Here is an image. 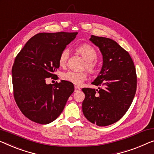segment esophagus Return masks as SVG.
<instances>
[{
    "instance_id": "esophagus-1",
    "label": "esophagus",
    "mask_w": 154,
    "mask_h": 154,
    "mask_svg": "<svg viewBox=\"0 0 154 154\" xmlns=\"http://www.w3.org/2000/svg\"><path fill=\"white\" fill-rule=\"evenodd\" d=\"M80 90H81V89H80L79 86H75V92H77V91H79Z\"/></svg>"
}]
</instances>
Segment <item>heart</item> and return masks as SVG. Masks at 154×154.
I'll use <instances>...</instances> for the list:
<instances>
[{
	"instance_id": "obj_1",
	"label": "heart",
	"mask_w": 154,
	"mask_h": 154,
	"mask_svg": "<svg viewBox=\"0 0 154 154\" xmlns=\"http://www.w3.org/2000/svg\"><path fill=\"white\" fill-rule=\"evenodd\" d=\"M78 53L86 60L84 66L89 72L92 73L97 71V64L95 60L97 57V53L95 48L88 44H83L79 45L76 48ZM68 57V51L66 49L63 50L61 52L59 57V64L60 66L66 65ZM61 77L64 80L70 82L75 85H80L82 82L87 79V74L85 72H75V71H68L64 72L61 75Z\"/></svg>"
}]
</instances>
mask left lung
<instances>
[{"mask_svg":"<svg viewBox=\"0 0 154 154\" xmlns=\"http://www.w3.org/2000/svg\"><path fill=\"white\" fill-rule=\"evenodd\" d=\"M89 40L102 54V69L92 82L101 88H82V111L91 122L105 127L120 120L129 109L136 92V68L128 52L115 41L94 35Z\"/></svg>","mask_w":154,"mask_h":154,"instance_id":"left-lung-1","label":"left lung"}]
</instances>
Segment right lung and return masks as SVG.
<instances>
[{"mask_svg":"<svg viewBox=\"0 0 154 154\" xmlns=\"http://www.w3.org/2000/svg\"><path fill=\"white\" fill-rule=\"evenodd\" d=\"M77 34L38 33L16 57L11 70L14 96L23 114L34 122L46 125L56 120L74 92L70 82L47 84L45 80L56 77L59 55Z\"/></svg>","mask_w":154,"mask_h":154,"instance_id":"obj_1","label":"right lung"}]
</instances>
